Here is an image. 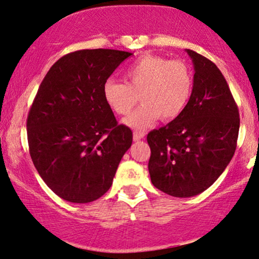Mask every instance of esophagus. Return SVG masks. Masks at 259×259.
<instances>
[{
    "mask_svg": "<svg viewBox=\"0 0 259 259\" xmlns=\"http://www.w3.org/2000/svg\"><path fill=\"white\" fill-rule=\"evenodd\" d=\"M144 136H146V134H144V133L135 132V133H134V141H136V142H139V141L144 139Z\"/></svg>",
    "mask_w": 259,
    "mask_h": 259,
    "instance_id": "1",
    "label": "esophagus"
}]
</instances>
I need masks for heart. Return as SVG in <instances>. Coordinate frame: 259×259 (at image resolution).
<instances>
[{
    "mask_svg": "<svg viewBox=\"0 0 259 259\" xmlns=\"http://www.w3.org/2000/svg\"><path fill=\"white\" fill-rule=\"evenodd\" d=\"M125 84L108 79L103 85L106 105L117 115L130 112L140 96L141 105L130 113L124 124L144 130L162 119L180 116L193 92V74L181 60H169L153 54H144L124 71Z\"/></svg>",
    "mask_w": 259,
    "mask_h": 259,
    "instance_id": "b5f03b06",
    "label": "heart"
}]
</instances>
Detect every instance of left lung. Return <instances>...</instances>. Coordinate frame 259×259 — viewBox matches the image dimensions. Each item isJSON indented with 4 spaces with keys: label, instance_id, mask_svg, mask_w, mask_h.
<instances>
[{
    "label": "left lung",
    "instance_id": "obj_1",
    "mask_svg": "<svg viewBox=\"0 0 259 259\" xmlns=\"http://www.w3.org/2000/svg\"><path fill=\"white\" fill-rule=\"evenodd\" d=\"M194 66L193 92L180 116L148 134L153 185L177 198L198 195L223 174L237 147L239 112L215 64L186 50Z\"/></svg>",
    "mask_w": 259,
    "mask_h": 259
}]
</instances>
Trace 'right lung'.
<instances>
[{"instance_id":"obj_1","label":"right lung","mask_w":259,"mask_h":259,"mask_svg":"<svg viewBox=\"0 0 259 259\" xmlns=\"http://www.w3.org/2000/svg\"><path fill=\"white\" fill-rule=\"evenodd\" d=\"M133 53L82 50L64 55L47 72L27 118L30 157L61 199L95 201L111 187L133 133L118 125L103 85Z\"/></svg>"}]
</instances>
